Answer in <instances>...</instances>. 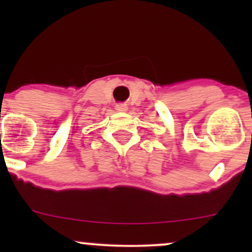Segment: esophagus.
I'll return each mask as SVG.
<instances>
[{
  "label": "esophagus",
  "instance_id": "esophagus-1",
  "mask_svg": "<svg viewBox=\"0 0 252 252\" xmlns=\"http://www.w3.org/2000/svg\"><path fill=\"white\" fill-rule=\"evenodd\" d=\"M115 109H116L118 112H126V110H128V106H126V104L120 103V104H117L116 106H115Z\"/></svg>",
  "mask_w": 252,
  "mask_h": 252
}]
</instances>
